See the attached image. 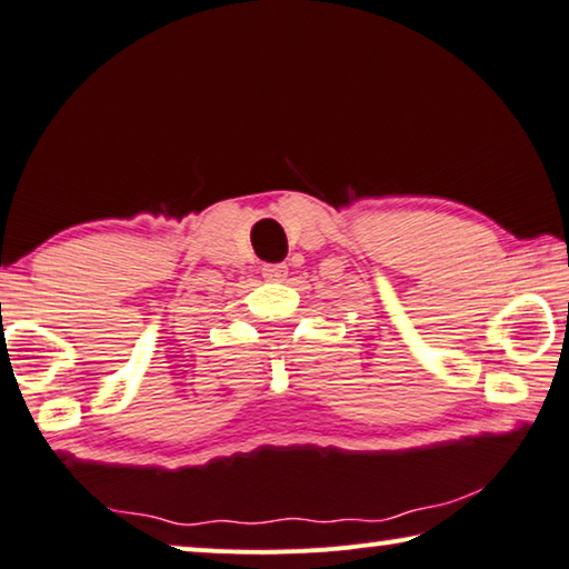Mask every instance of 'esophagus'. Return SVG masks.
<instances>
[{
    "instance_id": "esophagus-1",
    "label": "esophagus",
    "mask_w": 569,
    "mask_h": 569,
    "mask_svg": "<svg viewBox=\"0 0 569 569\" xmlns=\"http://www.w3.org/2000/svg\"><path fill=\"white\" fill-rule=\"evenodd\" d=\"M261 274H264L267 282H284L287 264H264V269H261Z\"/></svg>"
}]
</instances>
